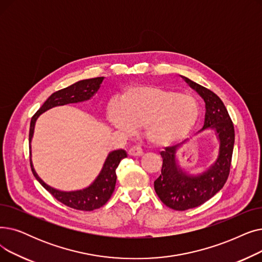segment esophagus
<instances>
[{"label":"esophagus","instance_id":"34e87169","mask_svg":"<svg viewBox=\"0 0 262 262\" xmlns=\"http://www.w3.org/2000/svg\"><path fill=\"white\" fill-rule=\"evenodd\" d=\"M129 155L132 156V157H141L144 155V151L143 149L139 146H134L132 148L129 149Z\"/></svg>","mask_w":262,"mask_h":262}]
</instances>
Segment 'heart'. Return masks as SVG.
<instances>
[{
  "label": "heart",
  "instance_id": "1",
  "mask_svg": "<svg viewBox=\"0 0 262 262\" xmlns=\"http://www.w3.org/2000/svg\"><path fill=\"white\" fill-rule=\"evenodd\" d=\"M108 122L131 134L145 127L146 139L156 146H168L188 136L201 115L196 99L156 85H140L124 93L107 110Z\"/></svg>",
  "mask_w": 262,
  "mask_h": 262
}]
</instances>
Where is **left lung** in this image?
<instances>
[{"mask_svg":"<svg viewBox=\"0 0 262 262\" xmlns=\"http://www.w3.org/2000/svg\"><path fill=\"white\" fill-rule=\"evenodd\" d=\"M181 78L204 99L206 103L205 123L198 133L206 130L213 131L220 146L213 163L198 175L188 172L178 162V149L188 143L189 140L176 146L166 147L164 151L160 152L163 164L161 175L155 181V190L162 203L178 211L203 205L223 188L229 175L234 144L233 124L220 97L188 78L182 76Z\"/></svg>","mask_w":262,"mask_h":262,"instance_id":"8db88e82","label":"left lung"}]
</instances>
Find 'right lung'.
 <instances>
[{
    "instance_id": "1",
    "label": "right lung",
    "mask_w": 262,
    "mask_h": 262,
    "mask_svg": "<svg viewBox=\"0 0 262 262\" xmlns=\"http://www.w3.org/2000/svg\"><path fill=\"white\" fill-rule=\"evenodd\" d=\"M104 80V77H98L93 79H86L76 82L74 84L66 87V89L60 90L58 92L53 93L50 96L42 106L36 112V114L32 117L31 126H30V161L31 167L35 178L43 186V188L51 193L54 198L58 202L64 204L70 208L82 210V211H92L102 207L112 196L115 189L116 184V168L119 165L120 161L127 158V152L123 149L111 151L103 163V166L99 172L96 179L86 188L77 191H60L48 185L38 175L33 166L32 162V139L34 135L35 123L38 118L46 111L59 106L66 105L69 103H79L84 102L91 99L98 93L99 89Z\"/></svg>"
}]
</instances>
